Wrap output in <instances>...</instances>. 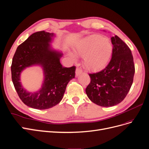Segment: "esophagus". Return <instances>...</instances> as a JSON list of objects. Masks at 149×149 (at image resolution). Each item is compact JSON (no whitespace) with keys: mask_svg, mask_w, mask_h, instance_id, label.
<instances>
[{"mask_svg":"<svg viewBox=\"0 0 149 149\" xmlns=\"http://www.w3.org/2000/svg\"><path fill=\"white\" fill-rule=\"evenodd\" d=\"M82 72H83V70H82V69L80 68H77L76 69V71H75V75H76V76H79Z\"/></svg>","mask_w":149,"mask_h":149,"instance_id":"esophagus-1","label":"esophagus"}]
</instances>
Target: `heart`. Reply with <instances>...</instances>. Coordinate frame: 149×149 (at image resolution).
<instances>
[{
  "label": "heart",
  "instance_id": "1",
  "mask_svg": "<svg viewBox=\"0 0 149 149\" xmlns=\"http://www.w3.org/2000/svg\"><path fill=\"white\" fill-rule=\"evenodd\" d=\"M75 53L84 57L85 67L92 71H99L104 69L111 59L113 47L107 38L100 35H91L80 40L74 46ZM71 57L76 56L70 53Z\"/></svg>",
  "mask_w": 149,
  "mask_h": 149
}]
</instances>
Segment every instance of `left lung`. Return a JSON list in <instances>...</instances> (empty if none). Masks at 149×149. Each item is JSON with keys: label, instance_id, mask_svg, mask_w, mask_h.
I'll return each mask as SVG.
<instances>
[{"label": "left lung", "instance_id": "8db88e82", "mask_svg": "<svg viewBox=\"0 0 149 149\" xmlns=\"http://www.w3.org/2000/svg\"><path fill=\"white\" fill-rule=\"evenodd\" d=\"M113 53L106 67L89 74L90 83L85 90L90 100L102 107H111L122 102L133 84L135 67L128 46L117 36L111 37Z\"/></svg>", "mask_w": 149, "mask_h": 149}]
</instances>
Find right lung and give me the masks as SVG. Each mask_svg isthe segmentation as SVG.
I'll return each mask as SVG.
<instances>
[{
	"instance_id": "right-lung-1",
	"label": "right lung",
	"mask_w": 149,
	"mask_h": 149,
	"mask_svg": "<svg viewBox=\"0 0 149 149\" xmlns=\"http://www.w3.org/2000/svg\"><path fill=\"white\" fill-rule=\"evenodd\" d=\"M53 36L44 31L32 34L18 47L11 65L12 81L21 100L36 109L56 106L63 99L69 81L75 77V66L63 67L59 61L62 54L50 49L49 43ZM35 64L42 66L45 79L41 90L31 93L22 86L19 77L22 70Z\"/></svg>"
}]
</instances>
